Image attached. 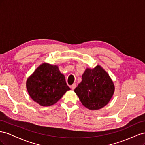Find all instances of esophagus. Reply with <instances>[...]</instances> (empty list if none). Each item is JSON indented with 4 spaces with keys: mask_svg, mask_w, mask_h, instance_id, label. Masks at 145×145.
<instances>
[{
    "mask_svg": "<svg viewBox=\"0 0 145 145\" xmlns=\"http://www.w3.org/2000/svg\"><path fill=\"white\" fill-rule=\"evenodd\" d=\"M76 83H74V84H72V85H71V88L72 90H74V89L76 88Z\"/></svg>",
    "mask_w": 145,
    "mask_h": 145,
    "instance_id": "34e87169",
    "label": "esophagus"
}]
</instances>
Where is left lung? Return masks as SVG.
<instances>
[{
	"mask_svg": "<svg viewBox=\"0 0 145 145\" xmlns=\"http://www.w3.org/2000/svg\"><path fill=\"white\" fill-rule=\"evenodd\" d=\"M114 85L108 74L97 65L87 68L82 82L74 89L82 105L90 110H97L106 105L114 93Z\"/></svg>",
	"mask_w": 145,
	"mask_h": 145,
	"instance_id": "1",
	"label": "left lung"
}]
</instances>
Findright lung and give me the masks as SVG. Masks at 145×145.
<instances>
[{
  "label": "right lung",
  "instance_id": "right-lung-1",
  "mask_svg": "<svg viewBox=\"0 0 145 145\" xmlns=\"http://www.w3.org/2000/svg\"><path fill=\"white\" fill-rule=\"evenodd\" d=\"M30 97L42 106L54 105L70 90L57 66L42 63L27 81Z\"/></svg>",
  "mask_w": 145,
  "mask_h": 145
}]
</instances>
